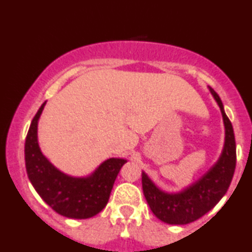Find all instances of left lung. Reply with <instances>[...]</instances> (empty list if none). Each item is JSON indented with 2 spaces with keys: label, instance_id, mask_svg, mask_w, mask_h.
<instances>
[{
  "label": "left lung",
  "instance_id": "1",
  "mask_svg": "<svg viewBox=\"0 0 252 252\" xmlns=\"http://www.w3.org/2000/svg\"><path fill=\"white\" fill-rule=\"evenodd\" d=\"M220 106L224 124V145L215 165L197 182L181 192L168 193L158 189L142 171V189L151 210L160 221L169 224H187L205 215L226 194L233 179L237 163L234 131L223 110L221 99L210 88Z\"/></svg>",
  "mask_w": 252,
  "mask_h": 252
}]
</instances>
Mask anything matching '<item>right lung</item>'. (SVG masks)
<instances>
[{"mask_svg": "<svg viewBox=\"0 0 252 252\" xmlns=\"http://www.w3.org/2000/svg\"><path fill=\"white\" fill-rule=\"evenodd\" d=\"M44 105L46 102L37 111L26 135L25 165L29 180L55 213L68 219L95 216L107 204L116 177L126 160L110 158L87 177L63 174L44 157L38 146L37 126Z\"/></svg>", "mask_w": 252, "mask_h": 252, "instance_id": "1", "label": "right lung"}]
</instances>
